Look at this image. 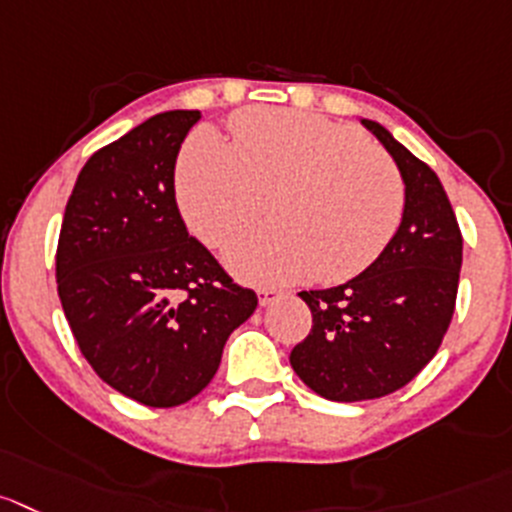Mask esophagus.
Here are the masks:
<instances>
[{"instance_id": "1", "label": "esophagus", "mask_w": 512, "mask_h": 512, "mask_svg": "<svg viewBox=\"0 0 512 512\" xmlns=\"http://www.w3.org/2000/svg\"><path fill=\"white\" fill-rule=\"evenodd\" d=\"M279 296H281V291H276V289H259V304L269 306V304H274Z\"/></svg>"}]
</instances>
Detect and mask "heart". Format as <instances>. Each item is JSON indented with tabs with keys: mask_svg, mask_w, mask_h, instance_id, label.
<instances>
[{
	"mask_svg": "<svg viewBox=\"0 0 512 512\" xmlns=\"http://www.w3.org/2000/svg\"><path fill=\"white\" fill-rule=\"evenodd\" d=\"M175 196L193 236L221 248L269 208L274 226L226 251L253 284L344 281L394 236L405 183L392 160L349 125L256 107L231 120V145L196 130L178 158Z\"/></svg>",
	"mask_w": 512,
	"mask_h": 512,
	"instance_id": "heart-1",
	"label": "heart"
}]
</instances>
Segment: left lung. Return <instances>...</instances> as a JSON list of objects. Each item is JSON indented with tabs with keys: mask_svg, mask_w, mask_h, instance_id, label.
<instances>
[{
	"mask_svg": "<svg viewBox=\"0 0 512 512\" xmlns=\"http://www.w3.org/2000/svg\"><path fill=\"white\" fill-rule=\"evenodd\" d=\"M405 183L397 233L359 276L332 289L301 291L311 332L291 349L301 382L332 402H362L397 392L442 344L462 266V236L447 193L430 165L362 118Z\"/></svg>",
	"mask_w": 512,
	"mask_h": 512,
	"instance_id": "1",
	"label": "left lung"
}]
</instances>
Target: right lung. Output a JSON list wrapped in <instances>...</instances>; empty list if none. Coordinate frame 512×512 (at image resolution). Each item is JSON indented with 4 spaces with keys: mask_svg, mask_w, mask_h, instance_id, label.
<instances>
[{
    "mask_svg": "<svg viewBox=\"0 0 512 512\" xmlns=\"http://www.w3.org/2000/svg\"><path fill=\"white\" fill-rule=\"evenodd\" d=\"M198 110L158 113L77 175L57 243V294L97 377L148 407L196 397L256 294L188 236L175 158Z\"/></svg>",
    "mask_w": 512,
    "mask_h": 512,
    "instance_id": "obj_1",
    "label": "right lung"
}]
</instances>
